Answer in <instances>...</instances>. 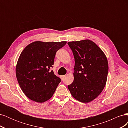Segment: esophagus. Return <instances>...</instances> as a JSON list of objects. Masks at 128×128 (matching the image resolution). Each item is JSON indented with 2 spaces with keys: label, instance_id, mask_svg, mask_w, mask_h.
I'll return each instance as SVG.
<instances>
[{
  "label": "esophagus",
  "instance_id": "esophagus-1",
  "mask_svg": "<svg viewBox=\"0 0 128 128\" xmlns=\"http://www.w3.org/2000/svg\"><path fill=\"white\" fill-rule=\"evenodd\" d=\"M66 77V75H62V76H61V78L64 80V79Z\"/></svg>",
  "mask_w": 128,
  "mask_h": 128
}]
</instances>
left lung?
Returning <instances> with one entry per match:
<instances>
[{"label": "left lung", "mask_w": 128, "mask_h": 128, "mask_svg": "<svg viewBox=\"0 0 128 128\" xmlns=\"http://www.w3.org/2000/svg\"><path fill=\"white\" fill-rule=\"evenodd\" d=\"M75 59L73 82L68 86L75 99L92 102L105 86L108 64L107 57L95 42L89 40L68 42Z\"/></svg>", "instance_id": "8db88e82"}]
</instances>
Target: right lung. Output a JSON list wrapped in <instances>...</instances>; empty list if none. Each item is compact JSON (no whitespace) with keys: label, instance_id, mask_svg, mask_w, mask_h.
Here are the masks:
<instances>
[{"label":"right lung","instance_id":"right-lung-1","mask_svg":"<svg viewBox=\"0 0 128 128\" xmlns=\"http://www.w3.org/2000/svg\"><path fill=\"white\" fill-rule=\"evenodd\" d=\"M67 42L36 41L27 45L16 66V78L24 94L37 102H44L53 96L61 79L54 75L53 67L56 52Z\"/></svg>","mask_w":128,"mask_h":128}]
</instances>
